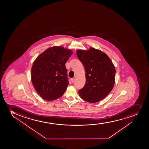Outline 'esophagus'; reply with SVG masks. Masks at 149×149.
I'll return each mask as SVG.
<instances>
[{"mask_svg": "<svg viewBox=\"0 0 149 149\" xmlns=\"http://www.w3.org/2000/svg\"><path fill=\"white\" fill-rule=\"evenodd\" d=\"M71 82H72V83H74V81H75V79L72 78L71 79Z\"/></svg>", "mask_w": 149, "mask_h": 149, "instance_id": "esophagus-1", "label": "esophagus"}]
</instances>
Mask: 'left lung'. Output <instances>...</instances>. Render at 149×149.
<instances>
[{
	"label": "left lung",
	"mask_w": 149,
	"mask_h": 149,
	"mask_svg": "<svg viewBox=\"0 0 149 149\" xmlns=\"http://www.w3.org/2000/svg\"><path fill=\"white\" fill-rule=\"evenodd\" d=\"M77 56L85 67L86 81L79 91L81 98L90 103L99 102L109 95L115 82L116 70L105 53L91 47L77 50Z\"/></svg>",
	"instance_id": "left-lung-1"
}]
</instances>
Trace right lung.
Here are the masks:
<instances>
[{
	"instance_id": "add662e5",
	"label": "right lung",
	"mask_w": 149,
	"mask_h": 149,
	"mask_svg": "<svg viewBox=\"0 0 149 149\" xmlns=\"http://www.w3.org/2000/svg\"><path fill=\"white\" fill-rule=\"evenodd\" d=\"M72 50L63 47L48 48L34 61L31 70V79L39 96L53 101L62 96L69 85L65 63Z\"/></svg>"
}]
</instances>
